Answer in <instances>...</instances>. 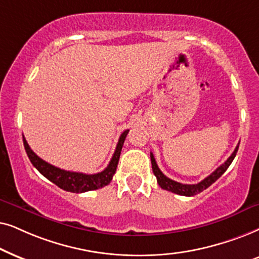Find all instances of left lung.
Listing matches in <instances>:
<instances>
[{
  "label": "left lung",
  "mask_w": 259,
  "mask_h": 259,
  "mask_svg": "<svg viewBox=\"0 0 259 259\" xmlns=\"http://www.w3.org/2000/svg\"><path fill=\"white\" fill-rule=\"evenodd\" d=\"M238 148H239V144L236 147V149H234L232 155H231V156L225 161V163H223L220 167L217 168V169L213 171L211 175H208V177L204 179L201 182H199V184H195V185L180 184V182H177V181L171 180V179L165 177V175L160 170V168H158L156 161H155L153 153H150L151 167H153V171H154L155 177H156L158 185H160V187L162 189H165V191H169V192L175 193V194H179V195L193 196V195L199 194V193H201L202 191H205L206 188H208L209 186L213 184V182H215L224 173H225L227 168L230 167V164L232 163L233 158L236 157Z\"/></svg>",
  "instance_id": "1"
}]
</instances>
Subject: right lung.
<instances>
[{
	"mask_svg": "<svg viewBox=\"0 0 259 259\" xmlns=\"http://www.w3.org/2000/svg\"><path fill=\"white\" fill-rule=\"evenodd\" d=\"M127 133H129V130H125V132L122 133V135H120L118 140V143H117L115 153H113V156L111 161H110V163L108 164V167L103 171H101V173L97 174L77 173V171L64 170L58 167H54V165L50 164L48 162L44 161L42 158H40L30 149L25 136H23V146H25L26 153L28 155L32 164L45 178H47L48 180L57 185L58 187L64 189V191L72 193H84L105 187V186L110 184V181L112 180V177L116 173L120 151H122L124 140H125Z\"/></svg>",
	"mask_w": 259,
	"mask_h": 259,
	"instance_id": "add662e5",
	"label": "right lung"
}]
</instances>
